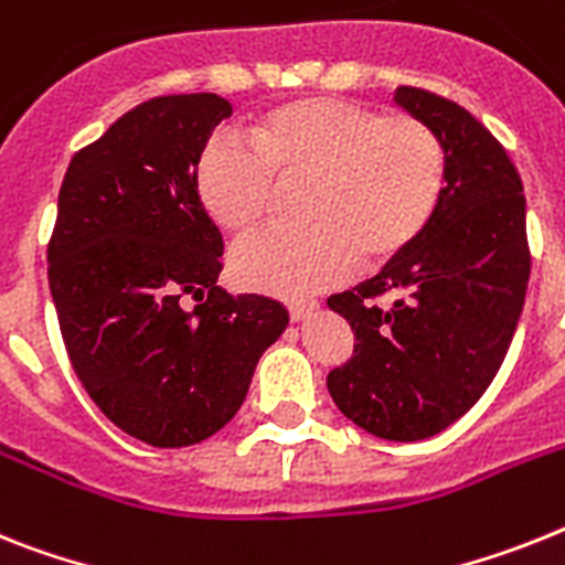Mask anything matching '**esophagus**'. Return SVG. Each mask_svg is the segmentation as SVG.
<instances>
[{"label":"esophagus","mask_w":565,"mask_h":565,"mask_svg":"<svg viewBox=\"0 0 565 565\" xmlns=\"http://www.w3.org/2000/svg\"><path fill=\"white\" fill-rule=\"evenodd\" d=\"M317 302L315 300H294L288 302V315H291L294 323H300V320H306L309 315H315Z\"/></svg>","instance_id":"1"}]
</instances>
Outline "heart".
Here are the masks:
<instances>
[{"instance_id":"heart-1","label":"heart","mask_w":565,"mask_h":565,"mask_svg":"<svg viewBox=\"0 0 565 565\" xmlns=\"http://www.w3.org/2000/svg\"><path fill=\"white\" fill-rule=\"evenodd\" d=\"M250 143L218 135L195 167L207 216L250 233L271 210L277 181H309L300 231H268L231 250V277L274 297H306L377 268L430 227L445 193V147L430 126L343 97H297L250 124Z\"/></svg>"}]
</instances>
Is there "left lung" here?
Wrapping results in <instances>:
<instances>
[{
  "instance_id": "1",
  "label": "left lung",
  "mask_w": 565,
  "mask_h": 565,
  "mask_svg": "<svg viewBox=\"0 0 565 565\" xmlns=\"http://www.w3.org/2000/svg\"><path fill=\"white\" fill-rule=\"evenodd\" d=\"M395 104L445 147V193L416 245L329 297L355 332V352L326 384L340 413L377 439L422 441L459 422L500 372L531 254L523 181L502 143L424 88H395Z\"/></svg>"
}]
</instances>
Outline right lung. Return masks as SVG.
Wrapping results in <instances>:
<instances>
[{"instance_id":"add662e5","label":"right lung","mask_w":565,"mask_h":565,"mask_svg":"<svg viewBox=\"0 0 565 565\" xmlns=\"http://www.w3.org/2000/svg\"><path fill=\"white\" fill-rule=\"evenodd\" d=\"M231 111L210 92L152 97L83 147L60 188L49 286L65 349L100 413L152 447L222 430L288 326L282 302L216 286L222 233L195 167Z\"/></svg>"}]
</instances>
